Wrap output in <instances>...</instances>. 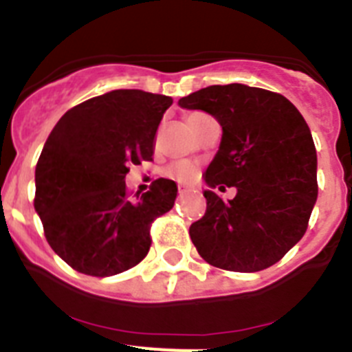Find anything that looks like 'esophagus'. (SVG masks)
Instances as JSON below:
<instances>
[{"instance_id": "esophagus-1", "label": "esophagus", "mask_w": 352, "mask_h": 352, "mask_svg": "<svg viewBox=\"0 0 352 352\" xmlns=\"http://www.w3.org/2000/svg\"><path fill=\"white\" fill-rule=\"evenodd\" d=\"M186 190H188V188H186V186H183V185H179V186H178V192H179V194H185Z\"/></svg>"}]
</instances>
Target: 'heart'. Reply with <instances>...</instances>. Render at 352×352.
<instances>
[{
    "label": "heart",
    "mask_w": 352,
    "mask_h": 352,
    "mask_svg": "<svg viewBox=\"0 0 352 352\" xmlns=\"http://www.w3.org/2000/svg\"><path fill=\"white\" fill-rule=\"evenodd\" d=\"M204 114L201 113H192L188 114V118H186V121H188V125H194L195 121L199 120V118H203ZM197 167L194 166V164H190V162H176V164H173V166L167 167V176L173 179H176V182L179 183H190L194 182L195 178H197Z\"/></svg>",
    "instance_id": "heart-1"
}]
</instances>
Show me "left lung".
<instances>
[{"instance_id": "left-lung-1", "label": "left lung", "mask_w": 352, "mask_h": 352, "mask_svg": "<svg viewBox=\"0 0 352 352\" xmlns=\"http://www.w3.org/2000/svg\"><path fill=\"white\" fill-rule=\"evenodd\" d=\"M179 107L204 111L222 126L206 169V213L190 226L206 263L229 272H261L303 238L317 201V153L307 121L278 93L247 84L208 86ZM236 186L223 201L212 188Z\"/></svg>"}]
</instances>
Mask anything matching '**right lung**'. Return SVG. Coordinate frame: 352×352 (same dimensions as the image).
Returning a JSON list of instances; mask_svg holds the SVG:
<instances>
[{
	"label": "right lung",
	"instance_id": "obj_1",
	"mask_svg": "<svg viewBox=\"0 0 352 352\" xmlns=\"http://www.w3.org/2000/svg\"><path fill=\"white\" fill-rule=\"evenodd\" d=\"M166 95L114 89L67 111L56 123L35 169V211L52 250L72 268L111 276L141 263L149 226L173 210L178 186L155 179L130 195V164L151 160Z\"/></svg>",
	"mask_w": 352,
	"mask_h": 352
}]
</instances>
